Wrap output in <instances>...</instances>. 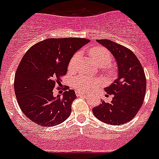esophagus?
<instances>
[{
    "label": "esophagus",
    "instance_id": "1",
    "mask_svg": "<svg viewBox=\"0 0 159 159\" xmlns=\"http://www.w3.org/2000/svg\"><path fill=\"white\" fill-rule=\"evenodd\" d=\"M76 95H77V97H79V96L86 95V94H85V93H83V92H82V91H79V90H76Z\"/></svg>",
    "mask_w": 159,
    "mask_h": 159
}]
</instances>
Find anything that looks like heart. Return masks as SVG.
Segmentation results:
<instances>
[{"mask_svg":"<svg viewBox=\"0 0 159 159\" xmlns=\"http://www.w3.org/2000/svg\"><path fill=\"white\" fill-rule=\"evenodd\" d=\"M89 53L93 61H94V63L100 67L108 66L112 60V57L110 52L103 47L97 46L91 48L89 50ZM79 57L80 52H76L73 55L69 63V70L73 71L75 69ZM108 72L111 74H114L115 69H110ZM73 85L77 88V90L81 91H88L95 88L98 85V82L93 77H87V76H78L73 80Z\"/></svg>","mask_w":159,"mask_h":159,"instance_id":"b5f03b06","label":"heart"}]
</instances>
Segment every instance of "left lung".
I'll return each instance as SVG.
<instances>
[{"label": "left lung", "instance_id": "left-lung-1", "mask_svg": "<svg viewBox=\"0 0 159 159\" xmlns=\"http://www.w3.org/2000/svg\"><path fill=\"white\" fill-rule=\"evenodd\" d=\"M97 42L110 51L118 66V78L104 88L107 95H112L111 102L102 101L92 109L102 122L121 125L132 120L141 109L146 90L144 69L135 54L129 48L109 39Z\"/></svg>", "mask_w": 159, "mask_h": 159}]
</instances>
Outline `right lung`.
I'll return each instance as SVG.
<instances>
[{"label":"right lung","mask_w":159,"mask_h":159,"mask_svg":"<svg viewBox=\"0 0 159 159\" xmlns=\"http://www.w3.org/2000/svg\"><path fill=\"white\" fill-rule=\"evenodd\" d=\"M90 42L82 38L47 39L29 48L18 65L14 91L18 105L29 120L50 127L67 120L77 98L73 90L65 89L63 95H53L67 73L73 54Z\"/></svg>","instance_id":"add662e5"}]
</instances>
